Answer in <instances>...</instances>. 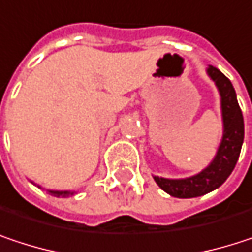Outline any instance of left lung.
Listing matches in <instances>:
<instances>
[{
    "label": "left lung",
    "mask_w": 252,
    "mask_h": 252,
    "mask_svg": "<svg viewBox=\"0 0 252 252\" xmlns=\"http://www.w3.org/2000/svg\"><path fill=\"white\" fill-rule=\"evenodd\" d=\"M207 74L215 81L220 93L223 135L215 159L200 174L184 179L153 176L165 192L176 198L200 197L219 188L232 174L244 143V117L230 80L213 65H209Z\"/></svg>",
    "instance_id": "8db88e82"
}]
</instances>
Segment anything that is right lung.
Masks as SVG:
<instances>
[{
  "label": "right lung",
  "mask_w": 252,
  "mask_h": 252,
  "mask_svg": "<svg viewBox=\"0 0 252 252\" xmlns=\"http://www.w3.org/2000/svg\"><path fill=\"white\" fill-rule=\"evenodd\" d=\"M49 194L55 197H70V195H74V191H51L49 189Z\"/></svg>",
  "instance_id": "obj_1"
}]
</instances>
